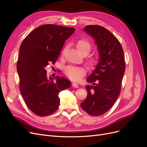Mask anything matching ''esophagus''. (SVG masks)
Masks as SVG:
<instances>
[{"label": "esophagus", "mask_w": 147, "mask_h": 147, "mask_svg": "<svg viewBox=\"0 0 147 147\" xmlns=\"http://www.w3.org/2000/svg\"><path fill=\"white\" fill-rule=\"evenodd\" d=\"M72 86H73L74 88H78V84H77V83H75V82H73V83H72Z\"/></svg>", "instance_id": "1"}]
</instances>
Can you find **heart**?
<instances>
[{
    "label": "heart",
    "mask_w": 147,
    "mask_h": 147,
    "mask_svg": "<svg viewBox=\"0 0 147 147\" xmlns=\"http://www.w3.org/2000/svg\"><path fill=\"white\" fill-rule=\"evenodd\" d=\"M77 48L82 55H88L91 50V44L88 40H80L77 43ZM97 63V59L94 57H90L86 60V65L88 67L92 68ZM64 74L70 79L77 81L80 79L84 74V69L77 66L69 65L64 69Z\"/></svg>",
    "instance_id": "heart-1"
}]
</instances>
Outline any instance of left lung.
Returning <instances> with one entry per match:
<instances>
[{
	"label": "left lung",
	"mask_w": 147,
	"mask_h": 147,
	"mask_svg": "<svg viewBox=\"0 0 147 147\" xmlns=\"http://www.w3.org/2000/svg\"><path fill=\"white\" fill-rule=\"evenodd\" d=\"M84 31L94 38L99 53V62L87 78L88 95L81 107L92 116H100L109 111L121 92L125 71L124 52L115 35L102 26L89 25Z\"/></svg>",
	"instance_id": "obj_1"
}]
</instances>
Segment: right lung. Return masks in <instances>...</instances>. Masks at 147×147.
I'll use <instances>...</instances> for the list:
<instances>
[{
	"mask_svg": "<svg viewBox=\"0 0 147 147\" xmlns=\"http://www.w3.org/2000/svg\"><path fill=\"white\" fill-rule=\"evenodd\" d=\"M74 28L45 24L37 28L24 39L20 48L17 71L20 90L28 107L40 117L48 116L58 109L60 91L70 86L64 77L48 78L46 67L55 64L65 41Z\"/></svg>",
	"mask_w": 147,
	"mask_h": 147,
	"instance_id": "1",
	"label": "right lung"
}]
</instances>
